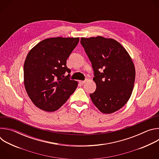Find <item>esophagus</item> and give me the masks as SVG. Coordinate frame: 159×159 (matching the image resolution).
Listing matches in <instances>:
<instances>
[{
    "label": "esophagus",
    "mask_w": 159,
    "mask_h": 159,
    "mask_svg": "<svg viewBox=\"0 0 159 159\" xmlns=\"http://www.w3.org/2000/svg\"><path fill=\"white\" fill-rule=\"evenodd\" d=\"M85 82H86V80H80V81H79V83H80V84H84Z\"/></svg>",
    "instance_id": "esophagus-1"
}]
</instances>
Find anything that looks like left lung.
<instances>
[{
    "instance_id": "8db88e82",
    "label": "left lung",
    "mask_w": 159,
    "mask_h": 159,
    "mask_svg": "<svg viewBox=\"0 0 159 159\" xmlns=\"http://www.w3.org/2000/svg\"><path fill=\"white\" fill-rule=\"evenodd\" d=\"M80 43L94 70L96 89L90 94L93 102L105 114L119 110L129 99L134 87L135 69L131 57L113 39L81 38Z\"/></svg>"
}]
</instances>
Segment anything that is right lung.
<instances>
[{
	"label": "right lung",
	"mask_w": 159,
	"mask_h": 159,
	"mask_svg": "<svg viewBox=\"0 0 159 159\" xmlns=\"http://www.w3.org/2000/svg\"><path fill=\"white\" fill-rule=\"evenodd\" d=\"M79 38L45 39L28 53L24 64L26 92L38 108L48 112L58 109L74 93L78 82L70 79L66 60ZM67 72L68 76H64Z\"/></svg>",
	"instance_id": "right-lung-1"
}]
</instances>
